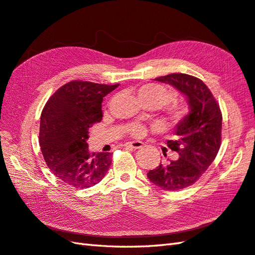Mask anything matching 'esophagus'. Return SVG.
Masks as SVG:
<instances>
[{
    "instance_id": "1",
    "label": "esophagus",
    "mask_w": 255,
    "mask_h": 255,
    "mask_svg": "<svg viewBox=\"0 0 255 255\" xmlns=\"http://www.w3.org/2000/svg\"><path fill=\"white\" fill-rule=\"evenodd\" d=\"M126 148H131V149H139L141 147H143V143L140 141H135V142H128L126 143L125 145Z\"/></svg>"
}]
</instances>
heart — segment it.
Instances as JSON below:
<instances>
[{
    "label": "heart",
    "instance_id": "heart-1",
    "mask_svg": "<svg viewBox=\"0 0 255 255\" xmlns=\"http://www.w3.org/2000/svg\"><path fill=\"white\" fill-rule=\"evenodd\" d=\"M139 99L147 107H164L167 121L170 124L183 122L188 114V107L182 102H170L173 98L172 91L167 86L158 83L143 84L136 90ZM132 138H141L146 132V127L140 123H131L127 129Z\"/></svg>",
    "mask_w": 255,
    "mask_h": 255
}]
</instances>
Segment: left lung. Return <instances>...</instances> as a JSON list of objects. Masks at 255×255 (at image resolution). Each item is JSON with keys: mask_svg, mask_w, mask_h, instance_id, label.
Returning a JSON list of instances; mask_svg holds the SVG:
<instances>
[{"mask_svg": "<svg viewBox=\"0 0 255 255\" xmlns=\"http://www.w3.org/2000/svg\"><path fill=\"white\" fill-rule=\"evenodd\" d=\"M172 85L187 98L190 113L174 130L175 139L167 145L179 159L160 164L147 178L165 191H179L193 185L217 157L222 141V112L207 85L199 78L172 73L155 78Z\"/></svg>", "mask_w": 255, "mask_h": 255, "instance_id": "left-lung-1", "label": "left lung"}]
</instances>
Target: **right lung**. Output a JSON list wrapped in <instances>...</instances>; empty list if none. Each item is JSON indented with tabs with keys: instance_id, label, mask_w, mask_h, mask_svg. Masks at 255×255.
<instances>
[{
	"instance_id": "right-lung-1",
	"label": "right lung",
	"mask_w": 255,
	"mask_h": 255,
	"mask_svg": "<svg viewBox=\"0 0 255 255\" xmlns=\"http://www.w3.org/2000/svg\"><path fill=\"white\" fill-rule=\"evenodd\" d=\"M119 86L72 81L45 104L38 142L46 165L63 183L82 190L106 177L111 154H90L87 139L89 128L102 120L103 97Z\"/></svg>"
}]
</instances>
